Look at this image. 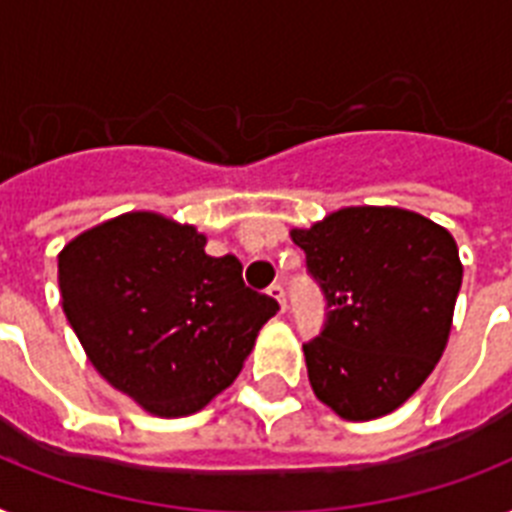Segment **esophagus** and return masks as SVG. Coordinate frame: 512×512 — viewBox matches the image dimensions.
<instances>
[{"label": "esophagus", "mask_w": 512, "mask_h": 512, "mask_svg": "<svg viewBox=\"0 0 512 512\" xmlns=\"http://www.w3.org/2000/svg\"><path fill=\"white\" fill-rule=\"evenodd\" d=\"M268 295L281 305V311H287V295H284V287H281V284H271V287H268Z\"/></svg>", "instance_id": "1"}]
</instances>
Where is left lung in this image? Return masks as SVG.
I'll use <instances>...</instances> for the list:
<instances>
[{"label": "left lung", "mask_w": 512, "mask_h": 512, "mask_svg": "<svg viewBox=\"0 0 512 512\" xmlns=\"http://www.w3.org/2000/svg\"><path fill=\"white\" fill-rule=\"evenodd\" d=\"M289 236L329 308L303 345L313 393L342 420L390 414L444 356L462 287L457 241L401 207H342Z\"/></svg>", "instance_id": "1"}]
</instances>
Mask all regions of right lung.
Returning a JSON list of instances; mask_svg holds the SVG:
<instances>
[{
  "label": "right lung",
  "mask_w": 512,
  "mask_h": 512,
  "mask_svg": "<svg viewBox=\"0 0 512 512\" xmlns=\"http://www.w3.org/2000/svg\"><path fill=\"white\" fill-rule=\"evenodd\" d=\"M204 247L196 225L124 212L58 255L60 303L90 364L156 417H188L223 393L279 311L236 257Z\"/></svg>",
  "instance_id": "right-lung-1"
}]
</instances>
